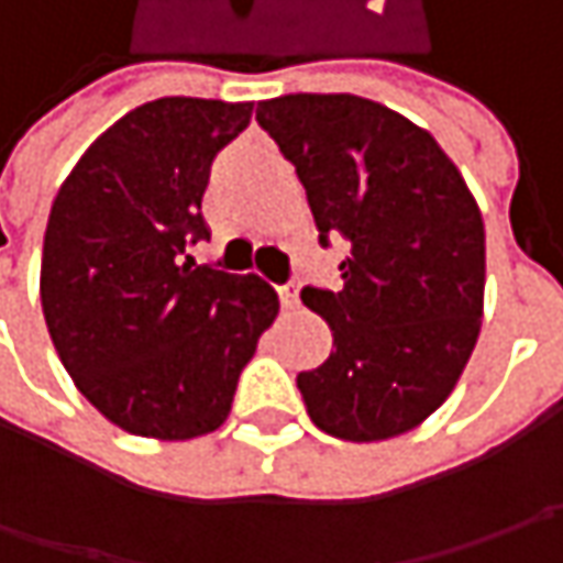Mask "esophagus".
<instances>
[{"mask_svg": "<svg viewBox=\"0 0 563 563\" xmlns=\"http://www.w3.org/2000/svg\"><path fill=\"white\" fill-rule=\"evenodd\" d=\"M278 300H282V307H285V310H294V307L300 303V288H297V282L282 285V288H278Z\"/></svg>", "mask_w": 563, "mask_h": 563, "instance_id": "obj_1", "label": "esophagus"}]
</instances>
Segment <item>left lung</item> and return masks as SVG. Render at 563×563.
Here are the masks:
<instances>
[{"mask_svg": "<svg viewBox=\"0 0 563 563\" xmlns=\"http://www.w3.org/2000/svg\"><path fill=\"white\" fill-rule=\"evenodd\" d=\"M256 121L297 168L319 244H347L341 291L303 288L332 354L297 376L310 420L344 442L417 429L454 391L483 325L486 228L429 131L354 93H288Z\"/></svg>", "mask_w": 563, "mask_h": 563, "instance_id": "left-lung-1", "label": "left lung"}]
</instances>
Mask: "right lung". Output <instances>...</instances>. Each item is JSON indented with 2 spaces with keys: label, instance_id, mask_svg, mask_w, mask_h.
Returning a JSON list of instances; mask_svg holds the SVG:
<instances>
[{
  "label": "right lung",
  "instance_id": "obj_1",
  "mask_svg": "<svg viewBox=\"0 0 563 563\" xmlns=\"http://www.w3.org/2000/svg\"><path fill=\"white\" fill-rule=\"evenodd\" d=\"M250 115L253 102H143L55 194L40 263L46 329L77 391L131 435L187 442L219 429L278 316L263 278L187 256L209 238V165Z\"/></svg>",
  "mask_w": 563,
  "mask_h": 563
}]
</instances>
